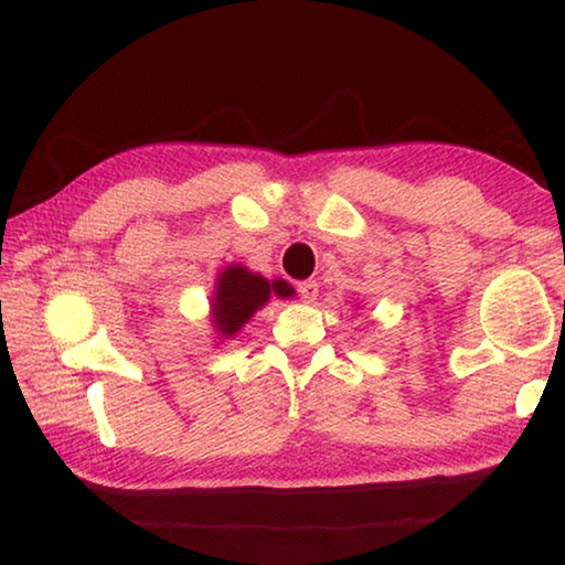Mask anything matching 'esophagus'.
Listing matches in <instances>:
<instances>
[{
	"mask_svg": "<svg viewBox=\"0 0 565 565\" xmlns=\"http://www.w3.org/2000/svg\"><path fill=\"white\" fill-rule=\"evenodd\" d=\"M296 291H299V296H301L303 301H313L319 296V284L311 281V279H306V281H301L299 286H296Z\"/></svg>",
	"mask_w": 565,
	"mask_h": 565,
	"instance_id": "34e87169",
	"label": "esophagus"
}]
</instances>
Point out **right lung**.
<instances>
[{"label": "right lung", "instance_id": "obj_1", "mask_svg": "<svg viewBox=\"0 0 565 565\" xmlns=\"http://www.w3.org/2000/svg\"><path fill=\"white\" fill-rule=\"evenodd\" d=\"M276 294L286 299L294 296V289L286 281H266L264 276L246 271L244 266H228L216 279L214 294V323L224 337H232L244 323L252 319V313L269 301Z\"/></svg>", "mask_w": 565, "mask_h": 565}]
</instances>
